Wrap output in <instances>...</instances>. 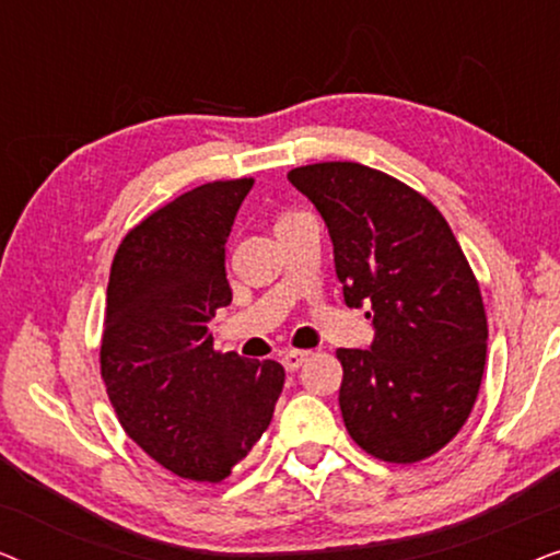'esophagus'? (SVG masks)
<instances>
[{
	"label": "esophagus",
	"mask_w": 560,
	"mask_h": 560,
	"mask_svg": "<svg viewBox=\"0 0 560 560\" xmlns=\"http://www.w3.org/2000/svg\"><path fill=\"white\" fill-rule=\"evenodd\" d=\"M311 357V351H305V349H290V351H285V354H282V366H285L288 372H295V370H301L303 366V362L305 359Z\"/></svg>",
	"instance_id": "obj_1"
}]
</instances>
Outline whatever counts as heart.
Here are the masks:
<instances>
[{
	"label": "heart",
	"mask_w": 560,
	"mask_h": 560,
	"mask_svg": "<svg viewBox=\"0 0 560 560\" xmlns=\"http://www.w3.org/2000/svg\"><path fill=\"white\" fill-rule=\"evenodd\" d=\"M288 217H293V213H285V217H282V219H288Z\"/></svg>",
	"instance_id": "heart-1"
}]
</instances>
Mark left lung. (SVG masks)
<instances>
[{"label":"left lung","mask_w":560,"mask_h":560,"mask_svg":"<svg viewBox=\"0 0 560 560\" xmlns=\"http://www.w3.org/2000/svg\"><path fill=\"white\" fill-rule=\"evenodd\" d=\"M324 217L349 308L370 305V349H339L343 425L366 454L416 464L441 451L477 402L487 359L479 282L443 213L359 163L288 173Z\"/></svg>","instance_id":"8db88e82"}]
</instances>
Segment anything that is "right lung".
<instances>
[{"label": "right lung", "mask_w": 560, "mask_h": 560, "mask_svg": "<svg viewBox=\"0 0 560 560\" xmlns=\"http://www.w3.org/2000/svg\"><path fill=\"white\" fill-rule=\"evenodd\" d=\"M252 178L203 183L142 219L112 262L102 380L121 428L167 471L221 481L270 425L282 364L213 349L232 303L226 236Z\"/></svg>", "instance_id": "right-lung-1"}]
</instances>
